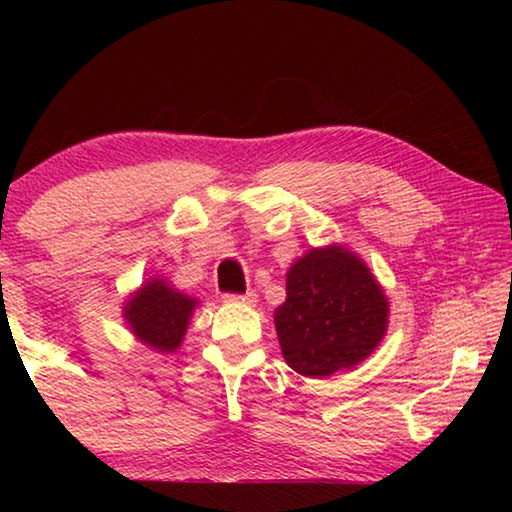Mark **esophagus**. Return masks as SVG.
Returning <instances> with one entry per match:
<instances>
[{
  "instance_id": "esophagus-1",
  "label": "esophagus",
  "mask_w": 512,
  "mask_h": 512,
  "mask_svg": "<svg viewBox=\"0 0 512 512\" xmlns=\"http://www.w3.org/2000/svg\"><path fill=\"white\" fill-rule=\"evenodd\" d=\"M223 300H225V302H235V305H255V302H257V293H255V291H246V293H225Z\"/></svg>"
}]
</instances>
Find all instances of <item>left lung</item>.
Instances as JSON below:
<instances>
[{
	"mask_svg": "<svg viewBox=\"0 0 512 512\" xmlns=\"http://www.w3.org/2000/svg\"><path fill=\"white\" fill-rule=\"evenodd\" d=\"M388 302L368 266L341 246L314 248L287 273L275 329L289 366L305 377L352 368L377 348Z\"/></svg>",
	"mask_w": 512,
	"mask_h": 512,
	"instance_id": "1",
	"label": "left lung"
}]
</instances>
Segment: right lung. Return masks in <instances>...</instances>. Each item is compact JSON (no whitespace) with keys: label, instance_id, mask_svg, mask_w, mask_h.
<instances>
[{"label":"right lung","instance_id":"obj_1","mask_svg":"<svg viewBox=\"0 0 512 512\" xmlns=\"http://www.w3.org/2000/svg\"><path fill=\"white\" fill-rule=\"evenodd\" d=\"M194 307L196 300L153 280L135 293L124 316L137 339L160 352H173L183 341Z\"/></svg>","mask_w":512,"mask_h":512}]
</instances>
